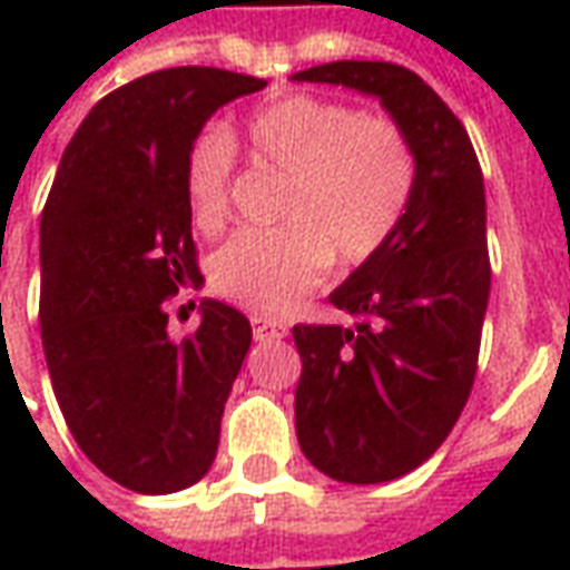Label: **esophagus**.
Instances as JSON below:
<instances>
[{
  "label": "esophagus",
  "instance_id": "obj_1",
  "mask_svg": "<svg viewBox=\"0 0 570 570\" xmlns=\"http://www.w3.org/2000/svg\"><path fill=\"white\" fill-rule=\"evenodd\" d=\"M253 323V335H256V342H272V338H284L286 335V326L284 323L272 321V317H249Z\"/></svg>",
  "mask_w": 570,
  "mask_h": 570
}]
</instances>
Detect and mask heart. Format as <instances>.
<instances>
[{
    "instance_id": "obj_1",
    "label": "heart",
    "mask_w": 570,
    "mask_h": 570,
    "mask_svg": "<svg viewBox=\"0 0 570 570\" xmlns=\"http://www.w3.org/2000/svg\"><path fill=\"white\" fill-rule=\"evenodd\" d=\"M249 158L289 176L281 228L237 232L213 253L216 296L259 314H284L321 284L326 265L357 268L394 235L415 188V155L391 118L286 94L244 125ZM235 146L225 130L200 134L186 161V198L200 232L232 210Z\"/></svg>"
}]
</instances>
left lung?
Instances as JSON below:
<instances>
[{
  "label": "left lung",
  "instance_id": "1",
  "mask_svg": "<svg viewBox=\"0 0 570 570\" xmlns=\"http://www.w3.org/2000/svg\"><path fill=\"white\" fill-rule=\"evenodd\" d=\"M293 81L379 97L415 155L394 235L330 296L354 326H293L305 458L338 482H391L445 442L476 379L491 289L482 170L464 125L412 69L335 60Z\"/></svg>",
  "mask_w": 570,
  "mask_h": 570
}]
</instances>
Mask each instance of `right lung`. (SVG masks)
Here are the masks:
<instances>
[{"mask_svg": "<svg viewBox=\"0 0 570 570\" xmlns=\"http://www.w3.org/2000/svg\"><path fill=\"white\" fill-rule=\"evenodd\" d=\"M268 81L176 67L106 94L69 140L39 228L48 375L79 449L118 485L170 494L216 458L249 321L200 302L176 342L164 302L200 284L186 161L219 106Z\"/></svg>", "mask_w": 570, "mask_h": 570, "instance_id": "add662e5", "label": "right lung"}]
</instances>
